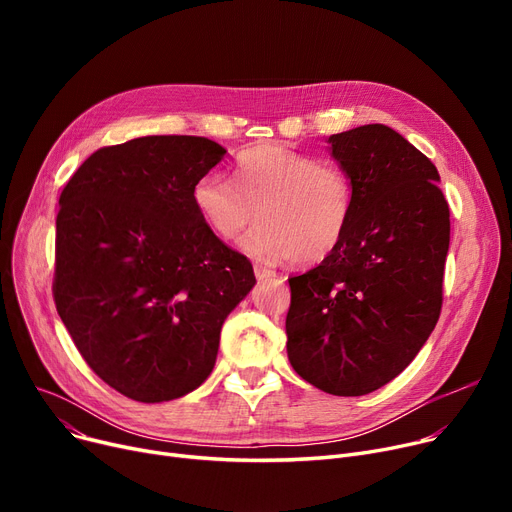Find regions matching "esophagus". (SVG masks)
Returning <instances> with one entry per match:
<instances>
[{
    "label": "esophagus",
    "mask_w": 512,
    "mask_h": 512,
    "mask_svg": "<svg viewBox=\"0 0 512 512\" xmlns=\"http://www.w3.org/2000/svg\"><path fill=\"white\" fill-rule=\"evenodd\" d=\"M255 278L257 280H270V278H276V272L270 270V267H265V265H255Z\"/></svg>",
    "instance_id": "obj_1"
}]
</instances>
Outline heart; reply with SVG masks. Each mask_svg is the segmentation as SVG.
<instances>
[{
    "mask_svg": "<svg viewBox=\"0 0 512 512\" xmlns=\"http://www.w3.org/2000/svg\"><path fill=\"white\" fill-rule=\"evenodd\" d=\"M193 201L215 236L236 238L255 218L261 222L242 245L263 259L309 265L326 259L344 240L355 211V186L334 161H319L282 145L238 153L232 180L207 174Z\"/></svg>",
    "mask_w": 512,
    "mask_h": 512,
    "instance_id": "heart-1",
    "label": "heart"
}]
</instances>
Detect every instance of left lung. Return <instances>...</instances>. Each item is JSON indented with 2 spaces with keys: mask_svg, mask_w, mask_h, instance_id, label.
Segmentation results:
<instances>
[{
  "mask_svg": "<svg viewBox=\"0 0 512 512\" xmlns=\"http://www.w3.org/2000/svg\"><path fill=\"white\" fill-rule=\"evenodd\" d=\"M355 186L344 240L288 278L286 351L315 388L363 396L405 369L442 311L450 209L436 166L384 124L332 134Z\"/></svg>",
  "mask_w": 512,
  "mask_h": 512,
  "instance_id": "1",
  "label": "left lung"
}]
</instances>
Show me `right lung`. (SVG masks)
Instances as JSON below:
<instances>
[{"instance_id": "add662e5", "label": "right lung", "mask_w": 512, "mask_h": 512, "mask_svg": "<svg viewBox=\"0 0 512 512\" xmlns=\"http://www.w3.org/2000/svg\"><path fill=\"white\" fill-rule=\"evenodd\" d=\"M224 153L205 137L132 139L97 149L60 195L53 301L80 357L132 400L199 388L255 284L193 201Z\"/></svg>"}]
</instances>
